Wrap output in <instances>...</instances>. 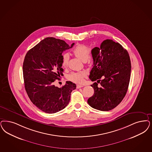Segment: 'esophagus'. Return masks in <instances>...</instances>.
<instances>
[{"mask_svg": "<svg viewBox=\"0 0 152 152\" xmlns=\"http://www.w3.org/2000/svg\"><path fill=\"white\" fill-rule=\"evenodd\" d=\"M83 87H84V86L81 85H77L76 86V88L77 89H79V88H83Z\"/></svg>", "mask_w": 152, "mask_h": 152, "instance_id": "obj_1", "label": "esophagus"}]
</instances>
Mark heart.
I'll list each match as a JSON object with an SVG mask.
<instances>
[{"mask_svg": "<svg viewBox=\"0 0 152 152\" xmlns=\"http://www.w3.org/2000/svg\"><path fill=\"white\" fill-rule=\"evenodd\" d=\"M90 52L91 50L90 48L83 44H80L76 46L73 50L74 54L83 62H86L89 59ZM69 58V57L68 53H64L63 54L62 58V65L63 67H66L68 66ZM86 76L87 74L84 71L72 72L69 75L68 79L74 83L80 84L84 81V79L86 77Z\"/></svg>", "mask_w": 152, "mask_h": 152, "instance_id": "b5f03b06", "label": "heart"}]
</instances>
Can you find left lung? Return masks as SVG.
Returning a JSON list of instances; mask_svg holds the SVG:
<instances>
[{
    "label": "left lung",
    "mask_w": 152,
    "mask_h": 152,
    "mask_svg": "<svg viewBox=\"0 0 152 152\" xmlns=\"http://www.w3.org/2000/svg\"><path fill=\"white\" fill-rule=\"evenodd\" d=\"M91 54L94 66L89 79L97 83L91 85L94 94L88 103L94 109L108 111L119 104L127 93L131 76L130 56L121 44L110 39L93 48Z\"/></svg>",
    "instance_id": "1"
}]
</instances>
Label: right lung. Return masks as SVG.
<instances>
[{"mask_svg": "<svg viewBox=\"0 0 152 152\" xmlns=\"http://www.w3.org/2000/svg\"><path fill=\"white\" fill-rule=\"evenodd\" d=\"M70 46L62 40L47 37L29 50L23 63L25 88L32 103L42 111L54 113L69 103L76 84L66 81L62 88L54 82L63 74L62 53Z\"/></svg>", "mask_w": 152, "mask_h": 152, "instance_id": "add662e5", "label": "right lung"}]
</instances>
